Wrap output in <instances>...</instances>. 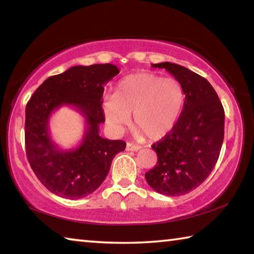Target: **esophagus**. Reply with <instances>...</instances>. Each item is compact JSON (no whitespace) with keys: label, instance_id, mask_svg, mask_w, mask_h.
Instances as JSON below:
<instances>
[{"label":"esophagus","instance_id":"34e87169","mask_svg":"<svg viewBox=\"0 0 254 254\" xmlns=\"http://www.w3.org/2000/svg\"><path fill=\"white\" fill-rule=\"evenodd\" d=\"M140 149H141V147H140L139 144L131 143V142H128L127 144V151H139Z\"/></svg>","mask_w":254,"mask_h":254}]
</instances>
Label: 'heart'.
<instances>
[{"label": "heart", "mask_w": 254, "mask_h": 254, "mask_svg": "<svg viewBox=\"0 0 254 254\" xmlns=\"http://www.w3.org/2000/svg\"><path fill=\"white\" fill-rule=\"evenodd\" d=\"M185 105L183 86L154 72L128 75L119 81L114 95L103 100V113L111 128L124 130L131 120L149 140H159L175 127Z\"/></svg>", "instance_id": "obj_1"}]
</instances>
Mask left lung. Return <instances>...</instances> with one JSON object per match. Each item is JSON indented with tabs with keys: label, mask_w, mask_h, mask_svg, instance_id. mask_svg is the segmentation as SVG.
I'll return each mask as SVG.
<instances>
[{
	"label": "left lung",
	"mask_w": 254,
	"mask_h": 254,
	"mask_svg": "<svg viewBox=\"0 0 254 254\" xmlns=\"http://www.w3.org/2000/svg\"><path fill=\"white\" fill-rule=\"evenodd\" d=\"M151 66L179 81L185 105L173 130L152 144L158 161L145 180L159 194L182 196L203 184L216 165L224 140V109L204 77L168 62Z\"/></svg>",
	"instance_id": "obj_1"
}]
</instances>
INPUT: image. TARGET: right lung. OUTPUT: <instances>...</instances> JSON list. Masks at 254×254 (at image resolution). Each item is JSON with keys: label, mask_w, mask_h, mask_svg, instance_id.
Wrapping results in <instances>:
<instances>
[{"label": "right lung", "mask_w": 254, "mask_h": 254, "mask_svg": "<svg viewBox=\"0 0 254 254\" xmlns=\"http://www.w3.org/2000/svg\"><path fill=\"white\" fill-rule=\"evenodd\" d=\"M120 72L112 64L74 66L42 83L25 107V150L41 184L64 198L78 199L96 190L109 174L113 158L126 149L122 140L100 135L105 122L104 85ZM62 106H70L85 119V132L74 149L64 150L51 139L49 120Z\"/></svg>", "instance_id": "1"}]
</instances>
